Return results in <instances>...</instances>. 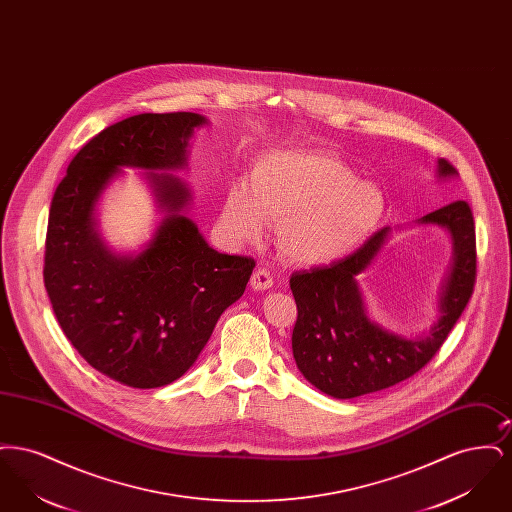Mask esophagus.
<instances>
[{
  "label": "esophagus",
  "mask_w": 512,
  "mask_h": 512,
  "mask_svg": "<svg viewBox=\"0 0 512 512\" xmlns=\"http://www.w3.org/2000/svg\"><path fill=\"white\" fill-rule=\"evenodd\" d=\"M249 284H251V288H253L255 292L270 290V288H272V274H270V270H268V268H257V270L253 272Z\"/></svg>",
  "instance_id": "1"
}]
</instances>
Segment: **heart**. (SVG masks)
Returning a JSON list of instances; mask_svg holds the SVG:
<instances>
[{
	"mask_svg": "<svg viewBox=\"0 0 512 512\" xmlns=\"http://www.w3.org/2000/svg\"><path fill=\"white\" fill-rule=\"evenodd\" d=\"M386 215L382 190L338 157L272 151L257 159L249 186L236 182L220 207V228L236 244H255L278 224L282 257L297 267L334 265L376 234Z\"/></svg>",
	"mask_w": 512,
	"mask_h": 512,
	"instance_id": "b5f03b06",
	"label": "heart"
}]
</instances>
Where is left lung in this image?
I'll use <instances>...</instances> for the list:
<instances>
[{
	"label": "left lung",
	"instance_id": "1",
	"mask_svg": "<svg viewBox=\"0 0 512 512\" xmlns=\"http://www.w3.org/2000/svg\"><path fill=\"white\" fill-rule=\"evenodd\" d=\"M457 176L451 163L438 159V180ZM416 224L445 228L451 238V261L439 286L438 315L420 334L401 336L374 322L357 282L390 242V226L330 267L293 272L290 288L297 303L293 359L299 372L322 393L353 399L411 378L438 353L461 317L476 280L472 211L466 201H455Z\"/></svg>",
	"mask_w": 512,
	"mask_h": 512
}]
</instances>
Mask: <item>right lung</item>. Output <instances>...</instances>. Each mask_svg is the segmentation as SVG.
Masks as SVG:
<instances>
[{"label":"right lung","instance_id":"1","mask_svg":"<svg viewBox=\"0 0 512 512\" xmlns=\"http://www.w3.org/2000/svg\"><path fill=\"white\" fill-rule=\"evenodd\" d=\"M197 113H142L117 122L74 155L49 209L44 284L74 349L130 388L172 384L194 366L220 315L245 292L253 259L205 242L188 167ZM144 170L162 220L138 252H117L98 232L97 205L123 173Z\"/></svg>","mask_w":512,"mask_h":512}]
</instances>
